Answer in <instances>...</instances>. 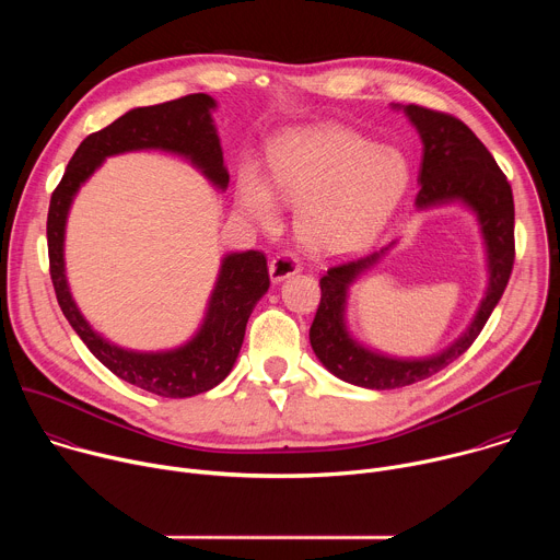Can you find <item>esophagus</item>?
<instances>
[{"mask_svg":"<svg viewBox=\"0 0 560 560\" xmlns=\"http://www.w3.org/2000/svg\"><path fill=\"white\" fill-rule=\"evenodd\" d=\"M299 270H301L299 261H296L292 255H288V253H281V255H277V257L270 261V279H272L275 283H279V281L292 277V275H296Z\"/></svg>","mask_w":560,"mask_h":560,"instance_id":"34e87169","label":"esophagus"}]
</instances>
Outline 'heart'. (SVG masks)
<instances>
[{"label":"heart","instance_id":"b5f03b06","mask_svg":"<svg viewBox=\"0 0 560 560\" xmlns=\"http://www.w3.org/2000/svg\"><path fill=\"white\" fill-rule=\"evenodd\" d=\"M410 184L408 159L374 145L343 126H312L283 135L270 148V184L246 166L236 182V206L272 225L277 199L299 206L301 242L326 255L354 253L381 232Z\"/></svg>","mask_w":560,"mask_h":560}]
</instances>
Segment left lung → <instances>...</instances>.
<instances>
[{"mask_svg":"<svg viewBox=\"0 0 560 560\" xmlns=\"http://www.w3.org/2000/svg\"><path fill=\"white\" fill-rule=\"evenodd\" d=\"M401 108V106H394ZM404 113L419 130L423 159L419 171L421 190L417 208L443 203L467 206L481 225L488 255V290L467 330L443 352L428 359H396L361 346L346 326V303L350 285L387 248L348 264L332 266L322 277V303L316 307L310 328V343L335 376L368 389H394L430 378L456 361L481 335L497 303L501 301L514 266V197L512 186L490 150L460 119L423 106H404ZM394 246V244H389Z\"/></svg>","mask_w":560,"mask_h":560,"instance_id":"obj_1","label":"left lung"}]
</instances>
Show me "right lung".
Instances as JSON below:
<instances>
[{
    "label": "right lung",
    "instance_id": "add662e5",
    "mask_svg": "<svg viewBox=\"0 0 560 560\" xmlns=\"http://www.w3.org/2000/svg\"><path fill=\"white\" fill-rule=\"evenodd\" d=\"M214 108L217 102L210 95L195 93L166 104L132 108L104 130L89 135L74 150L50 197L46 221L50 279L72 330L113 374L166 398L208 392L230 374L242 350L248 318L270 288L264 253L248 250L223 257L203 324L188 343L175 350L137 352L119 348L95 332L72 301L63 266L66 219L77 190L106 162V156L132 150H164L186 156L212 186L225 190L230 175L223 166V150L210 115Z\"/></svg>",
    "mask_w": 560,
    "mask_h": 560
}]
</instances>
